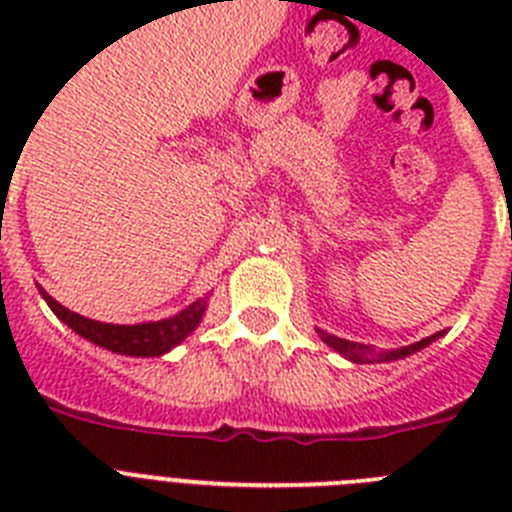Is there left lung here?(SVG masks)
I'll return each instance as SVG.
<instances>
[{"label": "left lung", "instance_id": "obj_1", "mask_svg": "<svg viewBox=\"0 0 512 512\" xmlns=\"http://www.w3.org/2000/svg\"><path fill=\"white\" fill-rule=\"evenodd\" d=\"M320 338H323V343H328L333 351H338L341 356H346L348 361H354V364H369V361H397V359H405V356L415 354V351H420V348L431 346L433 341H438V338L443 336L441 333H433V336L423 338V341H415L410 343V346H402V348H395V351H372L369 346H364V343H354V341H346V338H338V336H330V333H325V330H320Z\"/></svg>", "mask_w": 512, "mask_h": 512}]
</instances>
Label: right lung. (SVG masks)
Masks as SVG:
<instances>
[{
	"instance_id": "right-lung-1",
	"label": "right lung",
	"mask_w": 512,
	"mask_h": 512,
	"mask_svg": "<svg viewBox=\"0 0 512 512\" xmlns=\"http://www.w3.org/2000/svg\"><path fill=\"white\" fill-rule=\"evenodd\" d=\"M40 297L48 302L56 318L69 325L74 333L81 338L97 343V346L107 348L112 354L122 356H164L169 354L171 348L179 346L194 328L202 323V315L207 310V300L210 297H200L197 302L184 307L182 312H176L171 318L153 320V323H135V325H115V323H99V320L84 318L79 312L63 307L61 302L53 300L43 287Z\"/></svg>"
}]
</instances>
